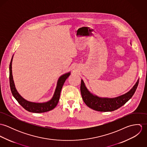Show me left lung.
Wrapping results in <instances>:
<instances>
[{
  "instance_id": "8db88e82",
  "label": "left lung",
  "mask_w": 147,
  "mask_h": 147,
  "mask_svg": "<svg viewBox=\"0 0 147 147\" xmlns=\"http://www.w3.org/2000/svg\"><path fill=\"white\" fill-rule=\"evenodd\" d=\"M139 84V79L131 89L125 94L114 98L100 97L90 93L82 79L80 91L85 104L89 107L98 111H113L123 105L132 97Z\"/></svg>"
}]
</instances>
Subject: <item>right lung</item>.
Wrapping results in <instances>:
<instances>
[{
	"instance_id": "add662e5",
	"label": "right lung",
	"mask_w": 147,
	"mask_h": 147,
	"mask_svg": "<svg viewBox=\"0 0 147 147\" xmlns=\"http://www.w3.org/2000/svg\"><path fill=\"white\" fill-rule=\"evenodd\" d=\"M13 57V55L12 57L10 64H9V85H10V88H11V90L12 93V95L15 97V98L18 101L19 104L22 106V107H24L26 110L29 112L36 113L47 112L54 109L59 102L61 92L63 84L65 82L66 79L70 75L71 72H69L68 73L64 74L59 77V79L58 80L57 87L55 90L54 95L50 101L46 102H42V103L28 101L25 99H24L22 97H21V95L18 93V92L16 89L15 85L13 79L12 71V63Z\"/></svg>"
}]
</instances>
